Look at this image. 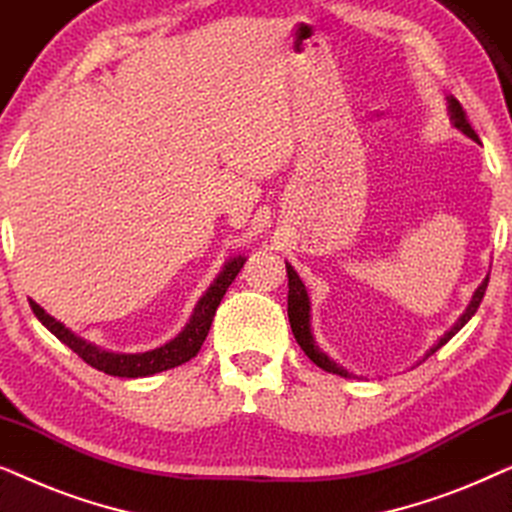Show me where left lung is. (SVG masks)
Wrapping results in <instances>:
<instances>
[{
    "mask_svg": "<svg viewBox=\"0 0 512 512\" xmlns=\"http://www.w3.org/2000/svg\"><path fill=\"white\" fill-rule=\"evenodd\" d=\"M447 111H450V121L457 130L464 132L466 137L471 139H478V135H475V130L471 128V123H468L466 118V111L461 109V104L457 97L447 95ZM286 275H289V321H291V331H293V338H296V342L300 345V349L310 356V361L317 363V366L321 370H326V373H333V375H340V377H352V373H347L345 368L340 366V363H335L331 356L324 354L319 349L317 342H314L312 338V328H310V296H307V289L303 284V279L298 277V272L293 270L291 263H286ZM487 282L489 277L482 279V284L475 289L471 303H468V307L464 310V314L454 321V326L450 328V331H445L443 335H440L436 345H433L429 352L424 354V359H429V356L433 352H438L440 347L445 345V342H450L454 335H457L461 328H464L468 321H471V317L475 312H478V307L482 303V298H485V291H487Z\"/></svg>",
    "mask_w": 512,
    "mask_h": 512,
    "instance_id": "obj_1",
    "label": "left lung"
}]
</instances>
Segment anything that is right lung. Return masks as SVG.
<instances>
[{"label": "right lung", "mask_w": 512, "mask_h": 512, "mask_svg": "<svg viewBox=\"0 0 512 512\" xmlns=\"http://www.w3.org/2000/svg\"><path fill=\"white\" fill-rule=\"evenodd\" d=\"M244 261L247 256H233L228 258L226 265H223L219 275L209 289L202 293V298L195 305V310L188 319V324L181 328L177 338H172L165 345L156 349H149V352H137V354H123V352H109V349H102L93 345V342L79 338V335L69 331L65 324H60L58 319H53L44 307H39L34 300H30L32 312L37 314V319L44 324L48 331H51L55 338H58L62 345H67L72 352L81 356L88 366H93L102 373L114 375V377H149L156 373H163V370L177 368L181 363L191 361L195 354L200 352L202 342H205L209 326H212L216 307L221 305V298L226 296L228 286L235 282L237 272L244 268Z\"/></svg>", "instance_id": "1"}]
</instances>
